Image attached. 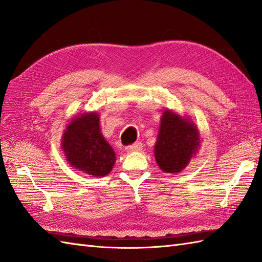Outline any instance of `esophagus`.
Wrapping results in <instances>:
<instances>
[{"label":"esophagus","instance_id":"obj_1","mask_svg":"<svg viewBox=\"0 0 262 262\" xmlns=\"http://www.w3.org/2000/svg\"><path fill=\"white\" fill-rule=\"evenodd\" d=\"M142 143L141 142H136L134 144H130V145L126 146V151L127 152H136V151H140L142 149Z\"/></svg>","mask_w":262,"mask_h":262}]
</instances>
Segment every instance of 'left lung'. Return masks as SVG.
Instances as JSON below:
<instances>
[{
    "mask_svg": "<svg viewBox=\"0 0 262 262\" xmlns=\"http://www.w3.org/2000/svg\"><path fill=\"white\" fill-rule=\"evenodd\" d=\"M199 146L196 126L179 115L165 110L161 118L155 160L164 172L177 173L188 165Z\"/></svg>",
    "mask_w": 262,
    "mask_h": 262,
    "instance_id": "1",
    "label": "left lung"
}]
</instances>
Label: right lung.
<instances>
[{
  "mask_svg": "<svg viewBox=\"0 0 262 262\" xmlns=\"http://www.w3.org/2000/svg\"><path fill=\"white\" fill-rule=\"evenodd\" d=\"M62 146L72 166L93 177H104L115 164L116 154L100 133L96 113L82 114L72 120Z\"/></svg>",
  "mask_w": 262,
  "mask_h": 262,
  "instance_id": "add662e5",
  "label": "right lung"
}]
</instances>
